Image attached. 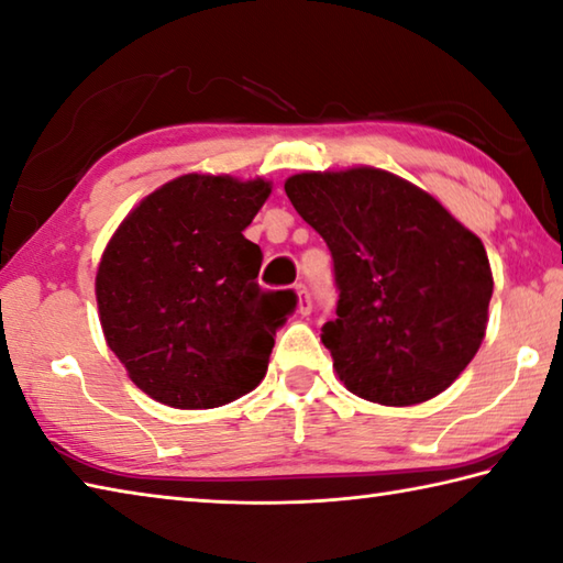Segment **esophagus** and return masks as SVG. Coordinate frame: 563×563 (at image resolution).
<instances>
[{"mask_svg": "<svg viewBox=\"0 0 563 563\" xmlns=\"http://www.w3.org/2000/svg\"><path fill=\"white\" fill-rule=\"evenodd\" d=\"M295 295H297V312L307 317L312 312V297L307 292L305 285H295Z\"/></svg>", "mask_w": 563, "mask_h": 563, "instance_id": "esophagus-1", "label": "esophagus"}]
</instances>
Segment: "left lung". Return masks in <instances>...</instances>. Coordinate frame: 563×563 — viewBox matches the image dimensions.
Listing matches in <instances>:
<instances>
[{
    "label": "left lung",
    "mask_w": 563,
    "mask_h": 563,
    "mask_svg": "<svg viewBox=\"0 0 563 563\" xmlns=\"http://www.w3.org/2000/svg\"><path fill=\"white\" fill-rule=\"evenodd\" d=\"M285 192L332 251L339 305L322 344L346 390L388 407L444 393L486 336L483 241L422 187L368 165L297 173Z\"/></svg>",
    "instance_id": "left-lung-1"
}]
</instances>
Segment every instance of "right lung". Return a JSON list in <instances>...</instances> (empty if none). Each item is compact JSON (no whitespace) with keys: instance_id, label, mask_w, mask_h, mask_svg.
Segmentation results:
<instances>
[{"instance_id":"1","label":"right lung","mask_w":563,"mask_h":563,"mask_svg":"<svg viewBox=\"0 0 563 563\" xmlns=\"http://www.w3.org/2000/svg\"><path fill=\"white\" fill-rule=\"evenodd\" d=\"M263 178L187 173L143 197L109 239L95 295L107 346L136 388L175 410L239 400L263 380L290 292H261L244 229Z\"/></svg>"}]
</instances>
